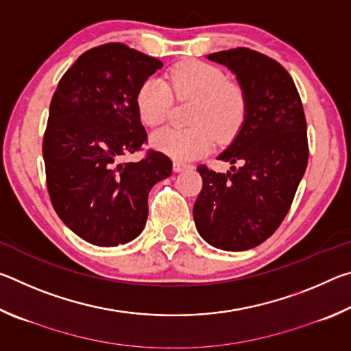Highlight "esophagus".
Listing matches in <instances>:
<instances>
[{"mask_svg": "<svg viewBox=\"0 0 351 351\" xmlns=\"http://www.w3.org/2000/svg\"><path fill=\"white\" fill-rule=\"evenodd\" d=\"M190 167H192V165H189L186 162H181V161H175L173 162V170L175 171H182V170H187Z\"/></svg>", "mask_w": 351, "mask_h": 351, "instance_id": "34e87169", "label": "esophagus"}]
</instances>
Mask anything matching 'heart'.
<instances>
[{"instance_id":"obj_1","label":"heart","mask_w":351,"mask_h":351,"mask_svg":"<svg viewBox=\"0 0 351 351\" xmlns=\"http://www.w3.org/2000/svg\"><path fill=\"white\" fill-rule=\"evenodd\" d=\"M173 96L195 102L189 112L192 127L159 130L152 136V145L176 161L204 156L217 138L221 142L234 139L245 123L246 94L215 64L182 62L170 69L169 85L158 77L142 82L136 93L142 123L154 128L167 121Z\"/></svg>"}]
</instances>
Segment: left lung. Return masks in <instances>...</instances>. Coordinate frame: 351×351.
I'll list each match as a JSON object with an SVG mask.
<instances>
[{
  "instance_id": "left-lung-1",
  "label": "left lung",
  "mask_w": 351,
  "mask_h": 351,
  "mask_svg": "<svg viewBox=\"0 0 351 351\" xmlns=\"http://www.w3.org/2000/svg\"><path fill=\"white\" fill-rule=\"evenodd\" d=\"M246 94L245 123L218 159L228 173L198 165L203 189L193 206L199 235L223 251H246L276 232L308 164L306 119L299 91L280 63L249 47L209 54Z\"/></svg>"
}]
</instances>
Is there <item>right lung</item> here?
<instances>
[{
  "mask_svg": "<svg viewBox=\"0 0 351 351\" xmlns=\"http://www.w3.org/2000/svg\"><path fill=\"white\" fill-rule=\"evenodd\" d=\"M162 68L123 43L83 52L58 82L43 138L46 184L62 221L91 245L136 239L148 215V193L171 175L167 154L142 150L147 133L136 108L141 83Z\"/></svg>",
  "mask_w": 351,
  "mask_h": 351,
  "instance_id": "add662e5",
  "label": "right lung"
}]
</instances>
